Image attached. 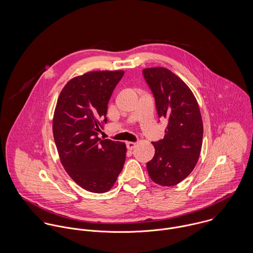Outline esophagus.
<instances>
[{"label":"esophagus","mask_w":253,"mask_h":253,"mask_svg":"<svg viewBox=\"0 0 253 253\" xmlns=\"http://www.w3.org/2000/svg\"><path fill=\"white\" fill-rule=\"evenodd\" d=\"M135 146H136V143H135V142H127V143H126V148H127L128 150H132V149H134V148H135Z\"/></svg>","instance_id":"34e87169"}]
</instances>
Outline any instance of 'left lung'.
Returning a JSON list of instances; mask_svg holds the SVG:
<instances>
[{"label": "left lung", "mask_w": 253, "mask_h": 253, "mask_svg": "<svg viewBox=\"0 0 253 253\" xmlns=\"http://www.w3.org/2000/svg\"><path fill=\"white\" fill-rule=\"evenodd\" d=\"M143 75L159 117L169 121L164 139L152 143L155 156L147 163L148 174L161 186H174L198 163L204 134L201 111L192 90L174 73L154 67L144 69Z\"/></svg>", "instance_id": "8db88e82"}]
</instances>
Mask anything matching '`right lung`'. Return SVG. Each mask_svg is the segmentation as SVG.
<instances>
[{"label": "right lung", "mask_w": 253, "mask_h": 253, "mask_svg": "<svg viewBox=\"0 0 253 253\" xmlns=\"http://www.w3.org/2000/svg\"><path fill=\"white\" fill-rule=\"evenodd\" d=\"M125 71H91L71 79L54 110L52 132L60 162L83 189L106 193L126 161L124 142L97 136L106 124L108 102Z\"/></svg>", "instance_id": "add662e5"}]
</instances>
